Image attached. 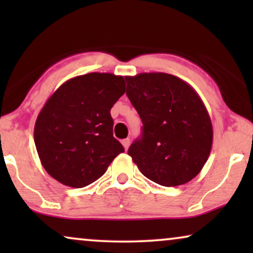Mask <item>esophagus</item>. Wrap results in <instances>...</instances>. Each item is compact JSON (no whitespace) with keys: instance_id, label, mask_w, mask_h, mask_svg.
<instances>
[{"instance_id":"obj_1","label":"esophagus","mask_w":253,"mask_h":253,"mask_svg":"<svg viewBox=\"0 0 253 253\" xmlns=\"http://www.w3.org/2000/svg\"><path fill=\"white\" fill-rule=\"evenodd\" d=\"M122 145L124 146V148H126V150H127V148H129V145H130V139H129V138H126V139H123L122 140Z\"/></svg>"}]
</instances>
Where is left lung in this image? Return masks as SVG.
Masks as SVG:
<instances>
[{
  "mask_svg": "<svg viewBox=\"0 0 253 253\" xmlns=\"http://www.w3.org/2000/svg\"><path fill=\"white\" fill-rule=\"evenodd\" d=\"M126 95L143 132L127 154L141 174L164 186L185 184L202 170L213 144V126L191 85L165 72L127 76Z\"/></svg>",
  "mask_w": 253,
  "mask_h": 253,
  "instance_id": "8db88e82",
  "label": "left lung"
}]
</instances>
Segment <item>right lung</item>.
Segmentation results:
<instances>
[{"mask_svg":"<svg viewBox=\"0 0 253 253\" xmlns=\"http://www.w3.org/2000/svg\"><path fill=\"white\" fill-rule=\"evenodd\" d=\"M124 92L122 76L91 72L69 79L50 95L37 117L34 143L51 177L84 188L123 153L113 136L110 109Z\"/></svg>","mask_w":253,"mask_h":253,"instance_id":"obj_1","label":"right lung"}]
</instances>
